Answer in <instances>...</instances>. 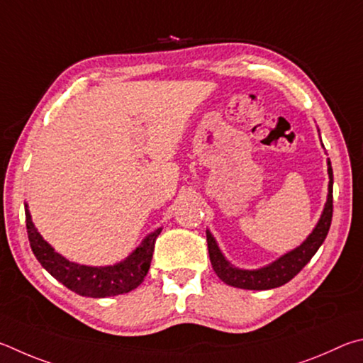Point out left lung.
I'll return each instance as SVG.
<instances>
[{"label": "left lung", "instance_id": "obj_1", "mask_svg": "<svg viewBox=\"0 0 363 363\" xmlns=\"http://www.w3.org/2000/svg\"><path fill=\"white\" fill-rule=\"evenodd\" d=\"M328 164V196L325 207L320 215L319 221H317L313 233L309 234L304 242L296 247L289 253H285L276 262L269 263L268 266H263L259 269H240L233 266L221 253L217 240L212 236V233L207 230V247H208V257H211L212 268L221 281L225 284L231 285V287L245 289V290H269L281 287V285L291 281L298 272H300L304 266L309 263V259L315 255L319 247L325 240L330 225H332L333 217V170L330 161Z\"/></svg>", "mask_w": 363, "mask_h": 363}]
</instances>
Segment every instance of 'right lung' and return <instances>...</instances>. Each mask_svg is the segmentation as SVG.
I'll list each match as a JSON object with an SVG mask.
<instances>
[{"label": "right lung", "instance_id": "obj_1", "mask_svg": "<svg viewBox=\"0 0 363 363\" xmlns=\"http://www.w3.org/2000/svg\"><path fill=\"white\" fill-rule=\"evenodd\" d=\"M25 220H27L30 247L43 268L67 289L89 298L123 295L137 289L148 274L156 239L162 231V228H157L155 233L148 234L142 244L123 262L113 266H86L69 262L43 239L31 221L27 204H25Z\"/></svg>", "mask_w": 363, "mask_h": 363}]
</instances>
